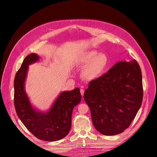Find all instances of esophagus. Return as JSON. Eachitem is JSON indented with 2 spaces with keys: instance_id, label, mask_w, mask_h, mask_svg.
Segmentation results:
<instances>
[{
  "instance_id": "1",
  "label": "esophagus",
  "mask_w": 157,
  "mask_h": 157,
  "mask_svg": "<svg viewBox=\"0 0 157 157\" xmlns=\"http://www.w3.org/2000/svg\"><path fill=\"white\" fill-rule=\"evenodd\" d=\"M84 92H85L84 90H83V89H81V90H80V93H81V95H82V97H83V95H84Z\"/></svg>"
}]
</instances>
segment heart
I'll list each match as a JSON object with an SVG mask.
<instances>
[{"label":"heart","instance_id":"1","mask_svg":"<svg viewBox=\"0 0 157 157\" xmlns=\"http://www.w3.org/2000/svg\"><path fill=\"white\" fill-rule=\"evenodd\" d=\"M82 67V77L87 80H95L101 77L110 65V59L106 53L96 50H89L82 53L78 59Z\"/></svg>","mask_w":157,"mask_h":157}]
</instances>
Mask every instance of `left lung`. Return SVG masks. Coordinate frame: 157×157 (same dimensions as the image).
<instances>
[{"instance_id": "left-lung-1", "label": "left lung", "mask_w": 157, "mask_h": 157, "mask_svg": "<svg viewBox=\"0 0 157 157\" xmlns=\"http://www.w3.org/2000/svg\"><path fill=\"white\" fill-rule=\"evenodd\" d=\"M141 69L135 60L120 61L107 73L90 82L84 100L100 133L115 135L131 124L143 100Z\"/></svg>"}]
</instances>
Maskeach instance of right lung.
Instances as JSON below:
<instances>
[{
  "label": "right lung",
  "instance_id": "add662e5",
  "mask_svg": "<svg viewBox=\"0 0 157 157\" xmlns=\"http://www.w3.org/2000/svg\"><path fill=\"white\" fill-rule=\"evenodd\" d=\"M39 59L37 54H30L25 58L17 72L14 81V106L17 116L31 133L40 140L57 141L69 133L72 110L80 103L82 96L79 88H75L61 92L47 111L35 107L26 92L25 82L29 65Z\"/></svg>",
  "mask_w": 157,
  "mask_h": 157
}]
</instances>
